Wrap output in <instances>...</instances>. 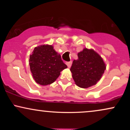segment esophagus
I'll list each match as a JSON object with an SVG mask.
<instances>
[{
    "instance_id": "1",
    "label": "esophagus",
    "mask_w": 130,
    "mask_h": 130,
    "mask_svg": "<svg viewBox=\"0 0 130 130\" xmlns=\"http://www.w3.org/2000/svg\"><path fill=\"white\" fill-rule=\"evenodd\" d=\"M71 63H72V62H71V61H70V62H67V63H66L67 67H68V68H70V67H71Z\"/></svg>"
}]
</instances>
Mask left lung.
<instances>
[{
    "instance_id": "left-lung-1",
    "label": "left lung",
    "mask_w": 130,
    "mask_h": 130,
    "mask_svg": "<svg viewBox=\"0 0 130 130\" xmlns=\"http://www.w3.org/2000/svg\"><path fill=\"white\" fill-rule=\"evenodd\" d=\"M77 57L70 68L75 84L84 89L96 85L106 68L103 58L93 50L87 48L77 53Z\"/></svg>"
}]
</instances>
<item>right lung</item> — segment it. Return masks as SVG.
<instances>
[{
    "label": "right lung",
    "mask_w": 130,
    "mask_h": 130,
    "mask_svg": "<svg viewBox=\"0 0 130 130\" xmlns=\"http://www.w3.org/2000/svg\"><path fill=\"white\" fill-rule=\"evenodd\" d=\"M29 65L33 78L41 86L53 83L60 76L61 71L67 68L60 54L50 44H43L34 48L30 56Z\"/></svg>",
    "instance_id": "obj_1"
}]
</instances>
